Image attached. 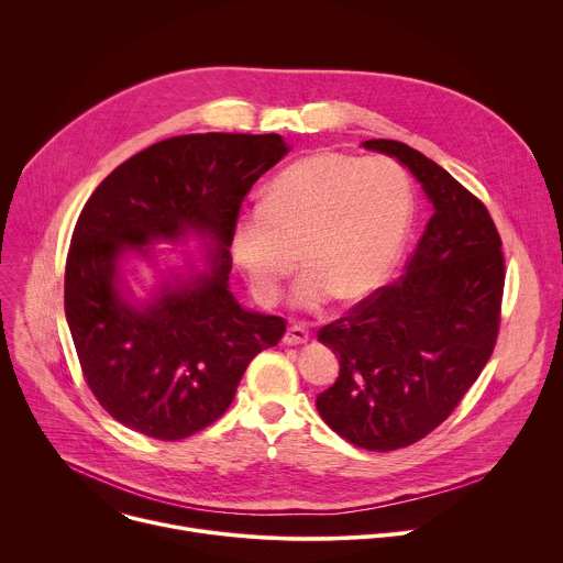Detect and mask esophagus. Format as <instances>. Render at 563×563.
I'll use <instances>...</instances> for the list:
<instances>
[{
    "label": "esophagus",
    "instance_id": "1",
    "mask_svg": "<svg viewBox=\"0 0 563 563\" xmlns=\"http://www.w3.org/2000/svg\"><path fill=\"white\" fill-rule=\"evenodd\" d=\"M283 341H285V345H305L309 341V332L305 325H291Z\"/></svg>",
    "mask_w": 563,
    "mask_h": 563
}]
</instances>
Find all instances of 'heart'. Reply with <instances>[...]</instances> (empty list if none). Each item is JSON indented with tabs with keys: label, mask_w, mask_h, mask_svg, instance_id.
<instances>
[{
	"label": "heart",
	"mask_w": 563,
	"mask_h": 563,
	"mask_svg": "<svg viewBox=\"0 0 563 563\" xmlns=\"http://www.w3.org/2000/svg\"><path fill=\"white\" fill-rule=\"evenodd\" d=\"M412 220V187L389 157L318 151L280 169L261 205L233 220L229 247L252 294L269 305L302 261L291 300L356 302L394 272ZM301 258H297V254Z\"/></svg>",
	"instance_id": "b5f03b06"
}]
</instances>
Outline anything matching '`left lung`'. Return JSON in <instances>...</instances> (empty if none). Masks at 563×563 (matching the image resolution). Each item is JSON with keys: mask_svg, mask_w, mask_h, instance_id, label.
Wrapping results in <instances>:
<instances>
[{"mask_svg": "<svg viewBox=\"0 0 563 563\" xmlns=\"http://www.w3.org/2000/svg\"><path fill=\"white\" fill-rule=\"evenodd\" d=\"M421 183L432 218L406 274L320 328L341 363L318 394L323 421L350 443L389 452L439 428L493 356L506 280L499 231L476 196L396 140H365Z\"/></svg>", "mask_w": 563, "mask_h": 563, "instance_id": "1", "label": "left lung"}]
</instances>
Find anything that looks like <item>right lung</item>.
<instances>
[{"label": "right lung", "mask_w": 563, "mask_h": 563, "mask_svg": "<svg viewBox=\"0 0 563 563\" xmlns=\"http://www.w3.org/2000/svg\"><path fill=\"white\" fill-rule=\"evenodd\" d=\"M289 153L278 133H191L155 142L109 174L77 218L64 311L82 374L122 426L187 439L220 419L252 358L278 345L285 318L229 291V235L254 183ZM187 232L214 240L208 269L164 284L142 306L119 287L129 249Z\"/></svg>", "instance_id": "right-lung-1"}]
</instances>
